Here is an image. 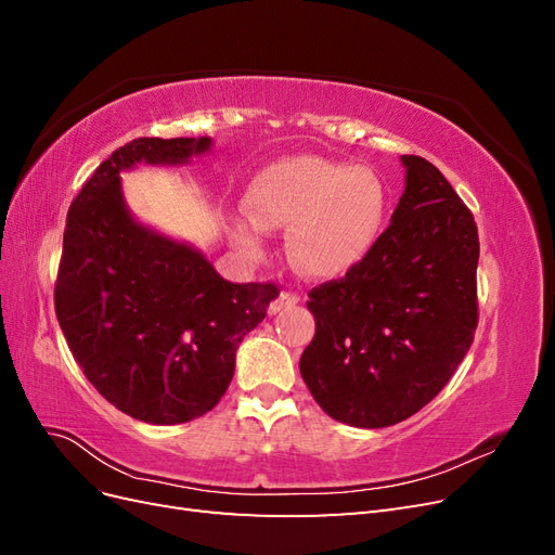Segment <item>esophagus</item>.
<instances>
[{"label": "esophagus", "mask_w": 555, "mask_h": 555, "mask_svg": "<svg viewBox=\"0 0 555 555\" xmlns=\"http://www.w3.org/2000/svg\"><path fill=\"white\" fill-rule=\"evenodd\" d=\"M296 304H300V296L296 292H280V296L275 300H271V306H268V312L278 314L287 308H294Z\"/></svg>", "instance_id": "esophagus-1"}]
</instances>
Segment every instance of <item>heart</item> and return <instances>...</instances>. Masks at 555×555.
Here are the masks:
<instances>
[{
	"label": "heart",
	"instance_id": "heart-1",
	"mask_svg": "<svg viewBox=\"0 0 555 555\" xmlns=\"http://www.w3.org/2000/svg\"><path fill=\"white\" fill-rule=\"evenodd\" d=\"M247 208L268 227H292L289 257L300 273L338 278L377 245L389 196L377 173L317 157L268 166L247 192ZM245 249H259L255 227L238 229Z\"/></svg>",
	"mask_w": 555,
	"mask_h": 555
}]
</instances>
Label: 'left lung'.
I'll return each mask as SVG.
<instances>
[{
  "mask_svg": "<svg viewBox=\"0 0 555 555\" xmlns=\"http://www.w3.org/2000/svg\"><path fill=\"white\" fill-rule=\"evenodd\" d=\"M408 169L391 224L357 268L310 289L314 338L300 357L335 422L384 428L438 396L475 340L477 224L430 162Z\"/></svg>",
  "mask_w": 555,
  "mask_h": 555,
  "instance_id": "8db88e82",
  "label": "left lung"
}]
</instances>
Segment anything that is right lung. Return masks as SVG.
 Returning <instances> with one entry per match:
<instances>
[{
	"label": "right lung",
	"mask_w": 555,
	"mask_h": 555,
	"mask_svg": "<svg viewBox=\"0 0 555 555\" xmlns=\"http://www.w3.org/2000/svg\"><path fill=\"white\" fill-rule=\"evenodd\" d=\"M210 139H133L96 166L66 215L55 314L82 375L120 412L184 424L210 412L236 349L280 294L275 282H229L201 251L133 222L120 171L180 164Z\"/></svg>",
	"instance_id": "obj_1"
}]
</instances>
